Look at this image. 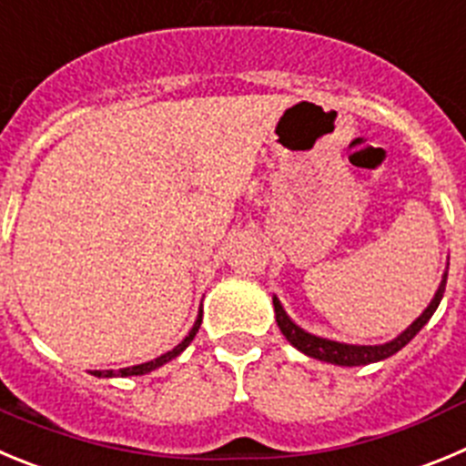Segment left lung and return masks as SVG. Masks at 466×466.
<instances>
[{"label":"left lung","mask_w":466,"mask_h":466,"mask_svg":"<svg viewBox=\"0 0 466 466\" xmlns=\"http://www.w3.org/2000/svg\"><path fill=\"white\" fill-rule=\"evenodd\" d=\"M446 279L448 274H443L441 285H439L437 295L431 299V304L427 306L422 316L418 318L416 322L410 327H406L404 332L400 334L397 339H392L390 343H383V346H348V343H337V341H329V339H320V337H313V334L304 332L301 327H297L290 318L285 316L283 306L280 301L274 297V311H276V322H279L280 332L297 350L306 353L309 358H316L322 360V362H332V364H341V367H360V364H371V362H379V360L390 358V355H395L397 350L406 346L410 339L416 337L420 332L422 327L427 325L434 311H437L439 301H441L443 292H446Z\"/></svg>","instance_id":"1"}]
</instances>
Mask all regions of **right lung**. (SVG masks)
<instances>
[{"label":"right lung","instance_id":"obj_1","mask_svg":"<svg viewBox=\"0 0 466 466\" xmlns=\"http://www.w3.org/2000/svg\"><path fill=\"white\" fill-rule=\"evenodd\" d=\"M199 325H202V313H199V318H197V322H195V327H192V329H190V334H187V337L183 339V341L178 343V346H176L174 350H169V353L160 355V358H155L153 362H144V364H137V367L120 369V371L116 376H141V374H148V371H153V369L162 367V364L169 362V360H174L176 355H181L183 350H186V348L190 346V341H192V339H195V334L199 332ZM92 374L102 376V371H92ZM104 376H113V371H106V374H104Z\"/></svg>","mask_w":466,"mask_h":466}]
</instances>
